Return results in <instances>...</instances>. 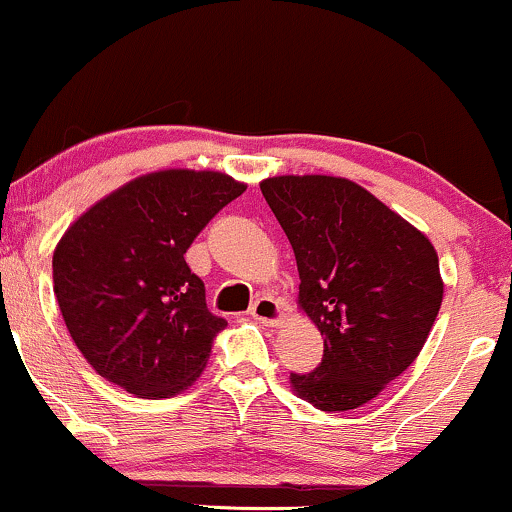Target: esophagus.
<instances>
[{
    "label": "esophagus",
    "mask_w": 512,
    "mask_h": 512,
    "mask_svg": "<svg viewBox=\"0 0 512 512\" xmlns=\"http://www.w3.org/2000/svg\"><path fill=\"white\" fill-rule=\"evenodd\" d=\"M250 315L264 326H276L283 319V305L272 295H262V298L252 303Z\"/></svg>",
    "instance_id": "esophagus-1"
}]
</instances>
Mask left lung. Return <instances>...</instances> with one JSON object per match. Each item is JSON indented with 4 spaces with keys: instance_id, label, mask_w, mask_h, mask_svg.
Segmentation results:
<instances>
[{
    "instance_id": "8db88e82",
    "label": "left lung",
    "mask_w": 512,
    "mask_h": 512,
    "mask_svg": "<svg viewBox=\"0 0 512 512\" xmlns=\"http://www.w3.org/2000/svg\"><path fill=\"white\" fill-rule=\"evenodd\" d=\"M264 200L291 240L298 303L324 336L310 374H291L324 412L355 410L408 369L439 315L443 281L429 238L348 178L274 176Z\"/></svg>"
}]
</instances>
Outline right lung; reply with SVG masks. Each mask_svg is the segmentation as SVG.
I'll list each match as a JSON object with an SVG mask.
<instances>
[{
  "label": "right lung",
  "mask_w": 512,
  "mask_h": 512,
  "mask_svg": "<svg viewBox=\"0 0 512 512\" xmlns=\"http://www.w3.org/2000/svg\"><path fill=\"white\" fill-rule=\"evenodd\" d=\"M219 171L147 174L90 207L52 257L66 329L100 377L140 398H169L200 377L226 326L207 310L186 252L243 195Z\"/></svg>",
  "instance_id": "1"
}]
</instances>
